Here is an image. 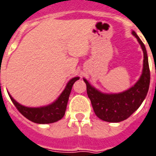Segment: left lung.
Here are the masks:
<instances>
[{
    "mask_svg": "<svg viewBox=\"0 0 156 156\" xmlns=\"http://www.w3.org/2000/svg\"><path fill=\"white\" fill-rule=\"evenodd\" d=\"M132 34L137 39L144 53L142 74L133 87L117 94H105L92 87L83 78L93 111L98 117L105 122H120L127 119L139 108L148 93L151 73L146 47L135 31H132Z\"/></svg>",
    "mask_w": 156,
    "mask_h": 156,
    "instance_id": "obj_1",
    "label": "left lung"
}]
</instances>
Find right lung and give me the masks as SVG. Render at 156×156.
I'll list each match as a JSON object with an SVG mask.
<instances>
[{
    "mask_svg": "<svg viewBox=\"0 0 156 156\" xmlns=\"http://www.w3.org/2000/svg\"><path fill=\"white\" fill-rule=\"evenodd\" d=\"M79 78H72L67 84L65 89L61 93L58 98L52 104L42 107H26L19 104L15 101L13 98L9 94L13 104L16 106L17 110L19 111L23 116L26 117L31 122L39 124H49L53 122H58L63 118L65 114L67 104L69 101V95L72 90V87L75 82L78 80Z\"/></svg>",
    "mask_w": 156,
    "mask_h": 156,
    "instance_id": "obj_1",
    "label": "right lung"
}]
</instances>
